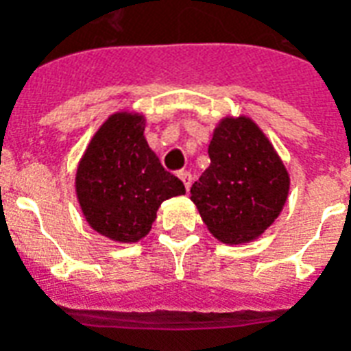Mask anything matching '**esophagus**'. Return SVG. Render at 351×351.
Returning a JSON list of instances; mask_svg holds the SVG:
<instances>
[{"label":"esophagus","mask_w":351,"mask_h":351,"mask_svg":"<svg viewBox=\"0 0 351 351\" xmlns=\"http://www.w3.org/2000/svg\"><path fill=\"white\" fill-rule=\"evenodd\" d=\"M178 178L184 182V186H186V189L189 191V187H191V180H193L191 173H189V171H178Z\"/></svg>","instance_id":"34e87169"}]
</instances>
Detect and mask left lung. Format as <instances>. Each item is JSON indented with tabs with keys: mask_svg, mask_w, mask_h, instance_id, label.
I'll return each mask as SVG.
<instances>
[{
	"mask_svg": "<svg viewBox=\"0 0 351 351\" xmlns=\"http://www.w3.org/2000/svg\"><path fill=\"white\" fill-rule=\"evenodd\" d=\"M211 164L191 187L204 224L224 244H242L275 222L289 176L266 134L245 117L224 118L209 143Z\"/></svg>",
	"mask_w": 351,
	"mask_h": 351,
	"instance_id": "left-lung-1",
	"label": "left lung"
}]
</instances>
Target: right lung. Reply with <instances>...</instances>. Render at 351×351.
<instances>
[{
    "label": "right lung",
    "mask_w": 351,
    "mask_h": 351,
    "mask_svg": "<svg viewBox=\"0 0 351 351\" xmlns=\"http://www.w3.org/2000/svg\"><path fill=\"white\" fill-rule=\"evenodd\" d=\"M145 120L117 112L98 129L76 171V195L89 226L117 242L151 231L160 204L186 193L143 138Z\"/></svg>",
    "instance_id": "right-lung-1"
}]
</instances>
